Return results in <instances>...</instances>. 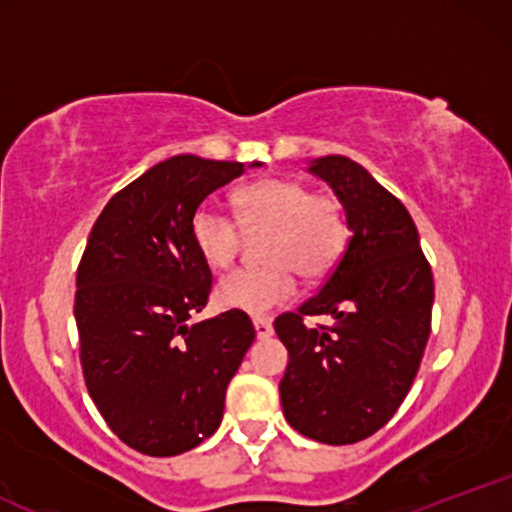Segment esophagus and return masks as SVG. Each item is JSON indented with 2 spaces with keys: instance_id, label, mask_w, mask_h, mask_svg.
<instances>
[{
  "instance_id": "obj_1",
  "label": "esophagus",
  "mask_w": 512,
  "mask_h": 512,
  "mask_svg": "<svg viewBox=\"0 0 512 512\" xmlns=\"http://www.w3.org/2000/svg\"><path fill=\"white\" fill-rule=\"evenodd\" d=\"M252 325H255V334H257V339H267V337H272L274 327H272V322H269V320H262V317H257V320L252 322Z\"/></svg>"
}]
</instances>
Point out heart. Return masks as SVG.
Returning <instances> with one entry per match:
<instances>
[{
  "mask_svg": "<svg viewBox=\"0 0 512 512\" xmlns=\"http://www.w3.org/2000/svg\"><path fill=\"white\" fill-rule=\"evenodd\" d=\"M238 219L204 202L190 221L192 243L209 267L223 269L238 257L243 231L266 233L262 260L267 264L236 269L216 286L221 308L267 315L296 296V271L303 279H322L342 260L349 245V219L342 199L313 192L296 178H262L240 187Z\"/></svg>",
  "mask_w": 512,
  "mask_h": 512,
  "instance_id": "heart-1",
  "label": "heart"
}]
</instances>
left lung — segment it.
<instances>
[{
  "instance_id": "1",
  "label": "left lung",
  "mask_w": 512,
  "mask_h": 512,
  "mask_svg": "<svg viewBox=\"0 0 512 512\" xmlns=\"http://www.w3.org/2000/svg\"><path fill=\"white\" fill-rule=\"evenodd\" d=\"M342 199L351 238L325 284L274 330L289 349L286 421L327 445L373 436L407 397L431 334L433 274L404 204L346 156L310 166ZM332 314L308 328L304 317Z\"/></svg>"
}]
</instances>
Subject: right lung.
<instances>
[{"instance_id":"obj_1","label":"right lung","mask_w":512,"mask_h":512,"mask_svg":"<svg viewBox=\"0 0 512 512\" xmlns=\"http://www.w3.org/2000/svg\"><path fill=\"white\" fill-rule=\"evenodd\" d=\"M243 170L190 154L146 170L105 204L76 269L88 395L110 431L142 455H180L207 440L255 342L240 310L187 325L211 293V269L190 236L192 214Z\"/></svg>"}]
</instances>
